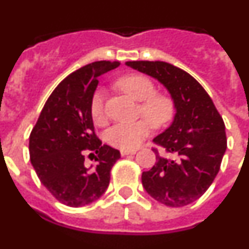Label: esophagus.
<instances>
[{
  "label": "esophagus",
  "mask_w": 249,
  "mask_h": 249,
  "mask_svg": "<svg viewBox=\"0 0 249 249\" xmlns=\"http://www.w3.org/2000/svg\"><path fill=\"white\" fill-rule=\"evenodd\" d=\"M136 149H132V151H127V149H121V155L122 156H128V155H136Z\"/></svg>",
  "instance_id": "1"
}]
</instances>
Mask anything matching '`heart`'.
<instances>
[{"label": "heart", "mask_w": 249, "mask_h": 249, "mask_svg": "<svg viewBox=\"0 0 249 249\" xmlns=\"http://www.w3.org/2000/svg\"><path fill=\"white\" fill-rule=\"evenodd\" d=\"M117 86L126 92L129 97L141 102L140 112L146 120L133 123H118L106 132V142L112 147L132 151L151 133V124L155 127H163L172 121L176 112V106L172 97L164 93H156V86L151 78L142 74H127L120 78ZM89 112L92 120L96 123L105 121V91L97 89L89 102Z\"/></svg>", "instance_id": "b5f03b06"}]
</instances>
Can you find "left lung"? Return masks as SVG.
I'll return each instance as SVG.
<instances>
[{"label":"left lung","instance_id":"obj_1","mask_svg":"<svg viewBox=\"0 0 249 249\" xmlns=\"http://www.w3.org/2000/svg\"><path fill=\"white\" fill-rule=\"evenodd\" d=\"M126 65L162 83L176 106L172 124L153 140L173 157L152 149L157 162L142 173V184L152 198L164 206H187L210 188L221 168L227 149L223 120L206 89L181 68L162 61H129Z\"/></svg>","mask_w":249,"mask_h":249}]
</instances>
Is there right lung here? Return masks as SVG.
Returning a JSON list of instances; mask_svg holds the SVG:
<instances>
[{
	"instance_id": "right-lung-1",
	"label": "right lung",
	"mask_w": 249,
	"mask_h": 249,
	"mask_svg": "<svg viewBox=\"0 0 249 249\" xmlns=\"http://www.w3.org/2000/svg\"><path fill=\"white\" fill-rule=\"evenodd\" d=\"M120 62L97 61L68 74L52 92L30 136V160L39 181L54 198L83 207L106 192L118 149L102 144L94 133L89 102L98 77ZM96 151V167L84 166V153Z\"/></svg>"
}]
</instances>
